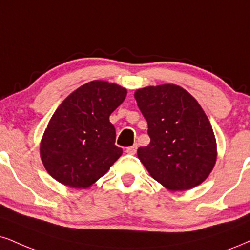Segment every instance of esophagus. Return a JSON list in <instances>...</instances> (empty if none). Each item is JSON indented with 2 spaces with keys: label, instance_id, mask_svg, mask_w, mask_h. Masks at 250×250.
<instances>
[{
  "label": "esophagus",
  "instance_id": "34e87169",
  "mask_svg": "<svg viewBox=\"0 0 250 250\" xmlns=\"http://www.w3.org/2000/svg\"><path fill=\"white\" fill-rule=\"evenodd\" d=\"M126 153L130 154V155H134V154L137 153V146L127 147V148H126Z\"/></svg>",
  "mask_w": 250,
  "mask_h": 250
}]
</instances>
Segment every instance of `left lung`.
<instances>
[{
  "instance_id": "8db88e82",
  "label": "left lung",
  "mask_w": 250,
  "mask_h": 250,
  "mask_svg": "<svg viewBox=\"0 0 250 250\" xmlns=\"http://www.w3.org/2000/svg\"><path fill=\"white\" fill-rule=\"evenodd\" d=\"M148 124V146L138 158L154 180L170 191L202 184L217 161V141L208 116L186 89L149 85L134 92Z\"/></svg>"
}]
</instances>
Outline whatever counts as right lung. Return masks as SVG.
Segmentation results:
<instances>
[{
	"instance_id": "right-lung-1",
	"label": "right lung",
	"mask_w": 250,
	"mask_h": 250,
	"mask_svg": "<svg viewBox=\"0 0 250 250\" xmlns=\"http://www.w3.org/2000/svg\"><path fill=\"white\" fill-rule=\"evenodd\" d=\"M127 90L107 81L88 82L58 106L40 141L48 174L63 186L87 189L106 174L123 154L110 115Z\"/></svg>"
}]
</instances>
